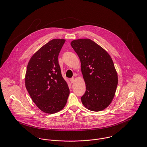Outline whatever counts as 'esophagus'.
<instances>
[{
	"instance_id": "1",
	"label": "esophagus",
	"mask_w": 147,
	"mask_h": 147,
	"mask_svg": "<svg viewBox=\"0 0 147 147\" xmlns=\"http://www.w3.org/2000/svg\"><path fill=\"white\" fill-rule=\"evenodd\" d=\"M69 80H70V82H71V83H74V82H75V79H74V78H71V79H69Z\"/></svg>"
}]
</instances>
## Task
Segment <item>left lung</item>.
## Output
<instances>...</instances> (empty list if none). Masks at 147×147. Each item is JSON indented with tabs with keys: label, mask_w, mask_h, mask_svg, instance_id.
<instances>
[{
	"label": "left lung",
	"mask_w": 147,
	"mask_h": 147,
	"mask_svg": "<svg viewBox=\"0 0 147 147\" xmlns=\"http://www.w3.org/2000/svg\"><path fill=\"white\" fill-rule=\"evenodd\" d=\"M71 45L81 62L86 84L82 102L91 111H101L112 101L118 85L113 60L103 48L90 39L74 40Z\"/></svg>",
	"instance_id": "left-lung-1"
}]
</instances>
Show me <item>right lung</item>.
<instances>
[{
  "label": "right lung",
  "instance_id": "obj_1",
  "mask_svg": "<svg viewBox=\"0 0 147 147\" xmlns=\"http://www.w3.org/2000/svg\"><path fill=\"white\" fill-rule=\"evenodd\" d=\"M65 41L54 39L45 44L32 57L26 68V88L35 104L49 114L61 110L69 94L58 62Z\"/></svg>",
  "mask_w": 147,
  "mask_h": 147
}]
</instances>
